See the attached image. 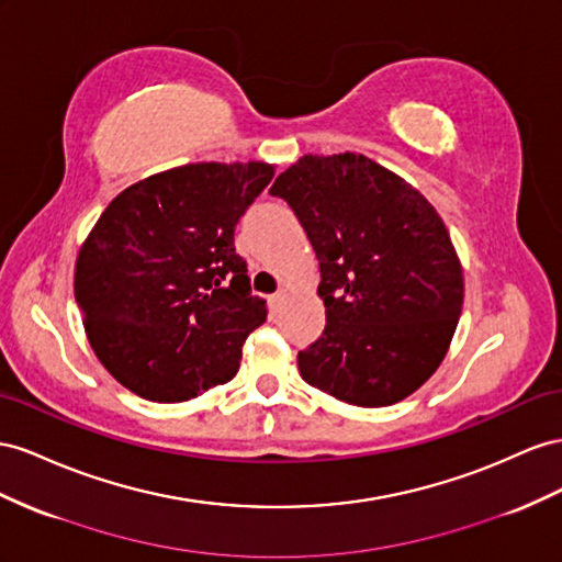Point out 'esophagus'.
I'll return each mask as SVG.
<instances>
[{
  "instance_id": "obj_1",
  "label": "esophagus",
  "mask_w": 562,
  "mask_h": 562,
  "mask_svg": "<svg viewBox=\"0 0 562 562\" xmlns=\"http://www.w3.org/2000/svg\"><path fill=\"white\" fill-rule=\"evenodd\" d=\"M283 302H285V293L281 291V293H274V295H269V310L271 312H279L281 307H283Z\"/></svg>"
}]
</instances>
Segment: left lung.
Returning <instances> with one entry per match:
<instances>
[{
    "label": "left lung",
    "mask_w": 562,
    "mask_h": 562,
    "mask_svg": "<svg viewBox=\"0 0 562 562\" xmlns=\"http://www.w3.org/2000/svg\"><path fill=\"white\" fill-rule=\"evenodd\" d=\"M316 252L322 338L297 355L302 381L355 406L414 394L447 357L463 267L442 217L400 175L345 150L302 156L269 189Z\"/></svg>",
    "instance_id": "left-lung-1"
}]
</instances>
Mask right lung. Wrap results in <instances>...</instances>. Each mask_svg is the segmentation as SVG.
<instances>
[{"label": "right lung", "mask_w": 562, "mask_h": 562, "mask_svg": "<svg viewBox=\"0 0 562 562\" xmlns=\"http://www.w3.org/2000/svg\"><path fill=\"white\" fill-rule=\"evenodd\" d=\"M277 165L189 162L120 191L75 262L87 340L115 381L177 404L229 383L265 324L234 229Z\"/></svg>", "instance_id": "1"}]
</instances>
